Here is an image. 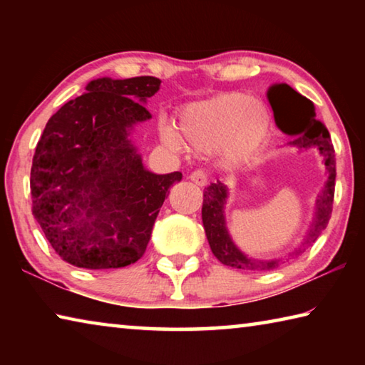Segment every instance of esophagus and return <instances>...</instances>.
<instances>
[{"mask_svg": "<svg viewBox=\"0 0 365 365\" xmlns=\"http://www.w3.org/2000/svg\"><path fill=\"white\" fill-rule=\"evenodd\" d=\"M190 180L193 182V183H196L197 187H205V185H207V180H209L207 172H205L202 169H197L195 172H191Z\"/></svg>", "mask_w": 365, "mask_h": 365, "instance_id": "esophagus-1", "label": "esophagus"}]
</instances>
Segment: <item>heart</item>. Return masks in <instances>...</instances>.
Here are the masks:
<instances>
[{
	"label": "heart",
	"instance_id": "b5f03b06",
	"mask_svg": "<svg viewBox=\"0 0 365 365\" xmlns=\"http://www.w3.org/2000/svg\"><path fill=\"white\" fill-rule=\"evenodd\" d=\"M178 128L185 141L196 150L220 148L228 160H242L267 137L269 113L255 98L228 91L185 108L178 115ZM159 132L169 146H183L180 133L170 122L160 120Z\"/></svg>",
	"mask_w": 365,
	"mask_h": 365
}]
</instances>
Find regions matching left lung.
<instances>
[{
	"mask_svg": "<svg viewBox=\"0 0 365 365\" xmlns=\"http://www.w3.org/2000/svg\"><path fill=\"white\" fill-rule=\"evenodd\" d=\"M269 103L274 110L275 123L280 130L288 135H296L289 145L298 148H311L317 146L320 154L324 156L325 168L329 172V180L325 188L319 195L316 205V217H314L311 228L306 233L304 242L299 248H296L292 257L299 256L307 248L316 243L319 235L325 230L327 224L331 217L333 196H335V177H336V163H335V150H333L330 133L322 122L316 119L314 113V104L306 96L299 95L287 83L272 85L267 91ZM228 196V190L222 182L211 183L205 190V200H202V225H205L206 237L214 256L222 264L233 269L242 270H272L277 269L285 261V259H270V261H261V259L248 257L245 252L240 251L232 237L228 235L225 227L224 207Z\"/></svg>",
	"mask_w": 365,
	"mask_h": 365,
	"instance_id": "8db88e82",
	"label": "left lung"
}]
</instances>
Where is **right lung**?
I'll return each instance as SVG.
<instances>
[{"label": "right lung", "mask_w": 365, "mask_h": 365, "mask_svg": "<svg viewBox=\"0 0 365 365\" xmlns=\"http://www.w3.org/2000/svg\"><path fill=\"white\" fill-rule=\"evenodd\" d=\"M160 80L96 78L48 120L30 170L32 214L63 261L119 269L145 255L159 209L180 172L146 170L132 143Z\"/></svg>", "instance_id": "right-lung-1"}]
</instances>
